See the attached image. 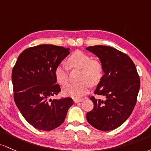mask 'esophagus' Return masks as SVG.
I'll use <instances>...</instances> for the list:
<instances>
[{"instance_id":"34e87169","label":"esophagus","mask_w":151,"mask_h":151,"mask_svg":"<svg viewBox=\"0 0 151 151\" xmlns=\"http://www.w3.org/2000/svg\"><path fill=\"white\" fill-rule=\"evenodd\" d=\"M83 101V98H81V99H74L73 101L75 103H78L79 102H81V101Z\"/></svg>"}]
</instances>
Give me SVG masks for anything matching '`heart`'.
Segmentation results:
<instances>
[{
	"instance_id": "heart-1",
	"label": "heart",
	"mask_w": 151,
	"mask_h": 151,
	"mask_svg": "<svg viewBox=\"0 0 151 151\" xmlns=\"http://www.w3.org/2000/svg\"><path fill=\"white\" fill-rule=\"evenodd\" d=\"M68 63L70 68L81 69L80 80L78 83H70L63 88V92L67 96L80 98L88 93L90 84H98L104 75V69L101 62L93 60L91 55L81 50L73 53L68 58ZM69 68L63 63L55 67L54 74L58 82L62 86L68 82Z\"/></svg>"
}]
</instances>
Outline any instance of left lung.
Segmentation results:
<instances>
[{
  "instance_id": "left-lung-1",
  "label": "left lung",
  "mask_w": 151,
  "mask_h": 151,
  "mask_svg": "<svg viewBox=\"0 0 151 151\" xmlns=\"http://www.w3.org/2000/svg\"><path fill=\"white\" fill-rule=\"evenodd\" d=\"M86 50L96 54L102 63L105 74L94 93L106 98H90L94 106L87 113L86 119L98 130H114L128 119L134 109L140 88L139 75L131 58L113 47L94 45Z\"/></svg>"
}]
</instances>
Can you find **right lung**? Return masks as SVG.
Instances as JSON below:
<instances>
[{
  "label": "right lung",
  "mask_w": 151,
  "mask_h": 151,
  "mask_svg": "<svg viewBox=\"0 0 151 151\" xmlns=\"http://www.w3.org/2000/svg\"><path fill=\"white\" fill-rule=\"evenodd\" d=\"M70 54V49L39 45L23 50L12 70L14 101L20 112L37 129L51 130L65 121L70 98L53 99L60 92L56 83L55 67Z\"/></svg>",
  "instance_id": "add662e5"
}]
</instances>
